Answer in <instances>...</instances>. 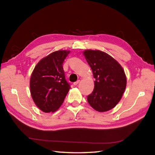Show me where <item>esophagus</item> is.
I'll return each instance as SVG.
<instances>
[{
  "mask_svg": "<svg viewBox=\"0 0 155 155\" xmlns=\"http://www.w3.org/2000/svg\"><path fill=\"white\" fill-rule=\"evenodd\" d=\"M79 82H80V81H79V80H78V81H76V82H74V85H77L79 83Z\"/></svg>",
  "mask_w": 155,
  "mask_h": 155,
  "instance_id": "esophagus-1",
  "label": "esophagus"
}]
</instances>
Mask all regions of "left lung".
<instances>
[{
    "mask_svg": "<svg viewBox=\"0 0 155 155\" xmlns=\"http://www.w3.org/2000/svg\"><path fill=\"white\" fill-rule=\"evenodd\" d=\"M83 54L96 79L94 90L87 96L88 103L99 112L109 111L119 103L124 94L127 85L124 70L106 52L86 50Z\"/></svg>",
    "mask_w": 155,
    "mask_h": 155,
    "instance_id": "left-lung-1",
    "label": "left lung"
}]
</instances>
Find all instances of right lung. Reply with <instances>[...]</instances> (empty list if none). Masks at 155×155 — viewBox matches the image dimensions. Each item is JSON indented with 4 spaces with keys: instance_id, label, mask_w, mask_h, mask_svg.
<instances>
[{
    "instance_id": "add662e5",
    "label": "right lung",
    "mask_w": 155,
    "mask_h": 155,
    "mask_svg": "<svg viewBox=\"0 0 155 155\" xmlns=\"http://www.w3.org/2000/svg\"><path fill=\"white\" fill-rule=\"evenodd\" d=\"M69 51H58L36 65L30 79L31 96L37 107L45 113L59 108L70 89L63 68Z\"/></svg>"
}]
</instances>
